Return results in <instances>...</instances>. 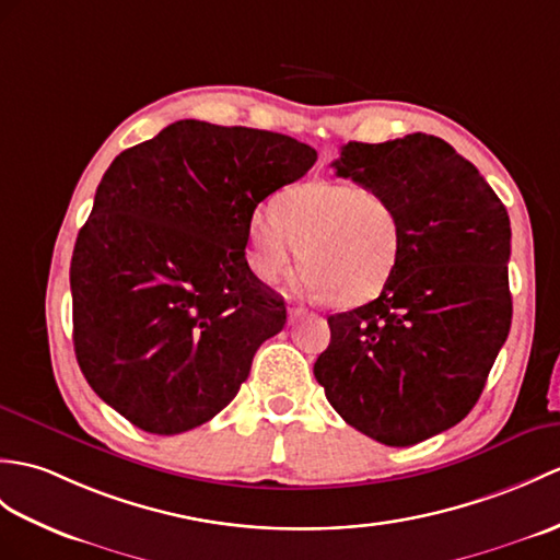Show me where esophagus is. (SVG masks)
Instances as JSON below:
<instances>
[{
    "mask_svg": "<svg viewBox=\"0 0 560 560\" xmlns=\"http://www.w3.org/2000/svg\"><path fill=\"white\" fill-rule=\"evenodd\" d=\"M301 315H305V305H289V322H295Z\"/></svg>",
    "mask_w": 560,
    "mask_h": 560,
    "instance_id": "34e87169",
    "label": "esophagus"
}]
</instances>
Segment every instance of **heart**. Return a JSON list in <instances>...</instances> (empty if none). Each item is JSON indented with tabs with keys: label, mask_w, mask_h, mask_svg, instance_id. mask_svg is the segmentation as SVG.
<instances>
[{
	"label": "heart",
	"mask_w": 560,
	"mask_h": 560,
	"mask_svg": "<svg viewBox=\"0 0 560 560\" xmlns=\"http://www.w3.org/2000/svg\"><path fill=\"white\" fill-rule=\"evenodd\" d=\"M406 229L386 192L350 180H305L281 190L248 229V265L277 283L298 259L303 279L334 307L374 301L394 279Z\"/></svg>",
	"instance_id": "b5f03b06"
}]
</instances>
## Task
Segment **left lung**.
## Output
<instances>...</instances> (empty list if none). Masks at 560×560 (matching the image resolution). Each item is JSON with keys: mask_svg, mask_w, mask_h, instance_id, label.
<instances>
[{"mask_svg": "<svg viewBox=\"0 0 560 560\" xmlns=\"http://www.w3.org/2000/svg\"><path fill=\"white\" fill-rule=\"evenodd\" d=\"M334 168L396 202L406 245L380 298L329 317L315 380L358 432L412 446L475 408L509 339L511 219L475 164L436 136L348 142Z\"/></svg>", "mask_w": 560, "mask_h": 560, "instance_id": "1", "label": "left lung"}]
</instances>
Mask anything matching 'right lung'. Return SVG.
<instances>
[{
    "label": "right lung",
    "mask_w": 560,
    "mask_h": 560,
    "mask_svg": "<svg viewBox=\"0 0 560 560\" xmlns=\"http://www.w3.org/2000/svg\"><path fill=\"white\" fill-rule=\"evenodd\" d=\"M315 162L289 136L186 119L102 176L71 257L73 348L93 392L142 432L212 420L283 329L245 245L255 207Z\"/></svg>",
    "instance_id": "right-lung-1"
}]
</instances>
